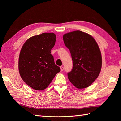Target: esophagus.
I'll use <instances>...</instances> for the list:
<instances>
[{
    "instance_id": "34e87169",
    "label": "esophagus",
    "mask_w": 121,
    "mask_h": 121,
    "mask_svg": "<svg viewBox=\"0 0 121 121\" xmlns=\"http://www.w3.org/2000/svg\"><path fill=\"white\" fill-rule=\"evenodd\" d=\"M60 69H61V71H63L64 70V68L63 66H60Z\"/></svg>"
}]
</instances>
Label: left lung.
Listing matches in <instances>:
<instances>
[{
  "mask_svg": "<svg viewBox=\"0 0 121 121\" xmlns=\"http://www.w3.org/2000/svg\"><path fill=\"white\" fill-rule=\"evenodd\" d=\"M63 39L73 60V68L68 73L69 81L78 89L88 87L101 71L102 57L98 45L91 35L80 30L66 33Z\"/></svg>",
  "mask_w": 121,
  "mask_h": 121,
  "instance_id": "left-lung-1",
  "label": "left lung"
}]
</instances>
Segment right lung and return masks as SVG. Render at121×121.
Returning a JSON list of instances; mask_svg holds the SVG:
<instances>
[{
	"mask_svg": "<svg viewBox=\"0 0 121 121\" xmlns=\"http://www.w3.org/2000/svg\"><path fill=\"white\" fill-rule=\"evenodd\" d=\"M56 36L43 33L29 38L23 45L19 58V70L22 79L35 90H43L60 71L51 50Z\"/></svg>",
	"mask_w": 121,
	"mask_h": 121,
	"instance_id": "obj_1",
	"label": "right lung"
}]
</instances>
